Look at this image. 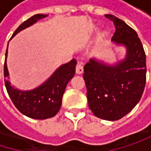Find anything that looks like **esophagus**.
<instances>
[{"instance_id":"esophagus-1","label":"esophagus","mask_w":151,"mask_h":151,"mask_svg":"<svg viewBox=\"0 0 151 151\" xmlns=\"http://www.w3.org/2000/svg\"><path fill=\"white\" fill-rule=\"evenodd\" d=\"M83 71H84V69H83V65H82L81 64L78 63V64H77V65H76V73H78V74H81V73H83Z\"/></svg>"}]
</instances>
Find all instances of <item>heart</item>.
I'll list each match as a JSON object with an SVG mask.
<instances>
[{
  "label": "heart",
  "instance_id": "1",
  "mask_svg": "<svg viewBox=\"0 0 151 151\" xmlns=\"http://www.w3.org/2000/svg\"><path fill=\"white\" fill-rule=\"evenodd\" d=\"M106 36V33L105 32H104V33H102V34H101V37H105Z\"/></svg>",
  "mask_w": 151,
  "mask_h": 151
}]
</instances>
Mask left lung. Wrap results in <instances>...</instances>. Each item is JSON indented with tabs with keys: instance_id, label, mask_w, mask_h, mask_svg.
Returning <instances> with one entry per match:
<instances>
[{
	"instance_id": "1",
	"label": "left lung",
	"mask_w": 151,
	"mask_h": 151,
	"mask_svg": "<svg viewBox=\"0 0 151 151\" xmlns=\"http://www.w3.org/2000/svg\"><path fill=\"white\" fill-rule=\"evenodd\" d=\"M112 37L116 45L127 48L124 60L107 65L92 58L84 66L88 106L93 114L106 121H116L129 114L139 102L146 83V55L136 31L113 15Z\"/></svg>"
}]
</instances>
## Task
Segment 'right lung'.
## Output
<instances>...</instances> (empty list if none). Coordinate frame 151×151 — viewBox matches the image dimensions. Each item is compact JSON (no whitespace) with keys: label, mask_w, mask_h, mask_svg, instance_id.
<instances>
[{"label":"right lung","mask_w":151,"mask_h":151,"mask_svg":"<svg viewBox=\"0 0 151 151\" xmlns=\"http://www.w3.org/2000/svg\"><path fill=\"white\" fill-rule=\"evenodd\" d=\"M47 16L48 15L43 14H37L31 16L15 29L12 37L21 30L37 22V20ZM7 54L8 48L4 63V82L7 92L15 107L22 114L32 119L45 120L55 116L60 109L65 87L75 74L77 64L75 58L58 67L55 73L38 87L30 91H21L11 86L9 81V77L6 63Z\"/></svg>","instance_id":"obj_1"}]
</instances>
